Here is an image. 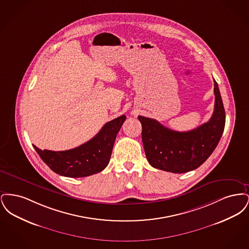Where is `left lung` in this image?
Wrapping results in <instances>:
<instances>
[{
  "label": "left lung",
  "mask_w": 249,
  "mask_h": 249,
  "mask_svg": "<svg viewBox=\"0 0 249 249\" xmlns=\"http://www.w3.org/2000/svg\"><path fill=\"white\" fill-rule=\"evenodd\" d=\"M214 108L208 122L189 131L166 128L156 119L139 116L142 140L150 165L166 172L182 174L200 166L213 153L219 142L226 115L220 91L213 80Z\"/></svg>",
  "instance_id": "obj_1"
}]
</instances>
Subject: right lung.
I'll return each instance as SVG.
<instances>
[{
	"label": "right lung",
	"mask_w": 249,
	"mask_h": 249,
	"mask_svg": "<svg viewBox=\"0 0 249 249\" xmlns=\"http://www.w3.org/2000/svg\"><path fill=\"white\" fill-rule=\"evenodd\" d=\"M126 116L105 124L92 139L65 151L41 150L34 145L43 161L56 174L67 178H84L102 172L109 163L117 134Z\"/></svg>",
	"instance_id": "right-lung-1"
}]
</instances>
